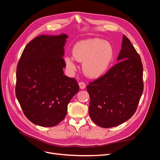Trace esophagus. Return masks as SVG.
Wrapping results in <instances>:
<instances>
[{
  "label": "esophagus",
  "instance_id": "34e87169",
  "mask_svg": "<svg viewBox=\"0 0 160 160\" xmlns=\"http://www.w3.org/2000/svg\"><path fill=\"white\" fill-rule=\"evenodd\" d=\"M79 88H80L81 89H84L85 88V87H86L85 83H84V82H82V81L79 82Z\"/></svg>",
  "mask_w": 160,
  "mask_h": 160
}]
</instances>
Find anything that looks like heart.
I'll use <instances>...</instances> for the list:
<instances>
[{
  "label": "heart",
  "mask_w": 160,
  "mask_h": 160,
  "mask_svg": "<svg viewBox=\"0 0 160 160\" xmlns=\"http://www.w3.org/2000/svg\"><path fill=\"white\" fill-rule=\"evenodd\" d=\"M73 57H65L66 67L70 71L77 69L76 61L83 62L84 74L98 79L108 71L113 58V49L109 42L99 38H90L77 42L72 48Z\"/></svg>",
  "instance_id": "heart-1"
}]
</instances>
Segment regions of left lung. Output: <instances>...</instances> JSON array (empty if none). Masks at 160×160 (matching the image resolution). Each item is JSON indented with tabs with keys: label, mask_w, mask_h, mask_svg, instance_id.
<instances>
[{
	"label": "left lung",
	"mask_w": 160,
	"mask_h": 160,
	"mask_svg": "<svg viewBox=\"0 0 160 160\" xmlns=\"http://www.w3.org/2000/svg\"><path fill=\"white\" fill-rule=\"evenodd\" d=\"M117 60L103 76L87 86L90 118L104 128L118 126L132 118L143 90L141 58L125 35Z\"/></svg>",
	"instance_id": "obj_1"
}]
</instances>
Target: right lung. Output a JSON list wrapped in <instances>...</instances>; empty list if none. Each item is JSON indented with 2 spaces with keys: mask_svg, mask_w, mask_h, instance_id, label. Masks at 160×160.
<instances>
[{
  "mask_svg": "<svg viewBox=\"0 0 160 160\" xmlns=\"http://www.w3.org/2000/svg\"><path fill=\"white\" fill-rule=\"evenodd\" d=\"M65 34L40 35L24 49L17 69L16 96L28 119L53 127L64 119L71 98L79 91L77 80L64 75Z\"/></svg>",
  "mask_w": 160,
  "mask_h": 160,
  "instance_id": "obj_1",
  "label": "right lung"
}]
</instances>
